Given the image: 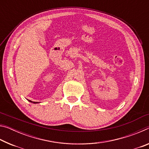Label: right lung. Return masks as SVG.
I'll return each mask as SVG.
<instances>
[{
  "instance_id": "add662e5",
  "label": "right lung",
  "mask_w": 149,
  "mask_h": 149,
  "mask_svg": "<svg viewBox=\"0 0 149 149\" xmlns=\"http://www.w3.org/2000/svg\"><path fill=\"white\" fill-rule=\"evenodd\" d=\"M29 101L30 102H32V103H34V104H36V103H38L37 102H33V101H31V100H29Z\"/></svg>"
}]
</instances>
